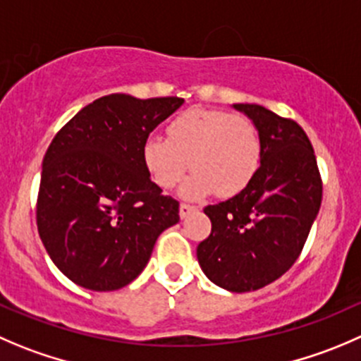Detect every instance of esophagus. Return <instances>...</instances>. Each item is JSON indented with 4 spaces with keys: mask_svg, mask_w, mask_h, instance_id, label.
Returning a JSON list of instances; mask_svg holds the SVG:
<instances>
[{
    "mask_svg": "<svg viewBox=\"0 0 361 361\" xmlns=\"http://www.w3.org/2000/svg\"><path fill=\"white\" fill-rule=\"evenodd\" d=\"M194 212H195L194 206H190V204H180V216H181V219H187V216L190 215V213H194Z\"/></svg>",
    "mask_w": 361,
    "mask_h": 361,
    "instance_id": "esophagus-1",
    "label": "esophagus"
}]
</instances>
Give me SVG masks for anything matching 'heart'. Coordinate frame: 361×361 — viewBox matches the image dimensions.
Segmentation results:
<instances>
[{
  "mask_svg": "<svg viewBox=\"0 0 361 361\" xmlns=\"http://www.w3.org/2000/svg\"><path fill=\"white\" fill-rule=\"evenodd\" d=\"M142 166L160 188H173L188 169L194 174L180 194L199 199L236 195L261 164V137L248 118L215 109H188L167 127V139L149 135L141 148Z\"/></svg>",
  "mask_w": 361,
  "mask_h": 361,
  "instance_id": "1",
  "label": "heart"
}]
</instances>
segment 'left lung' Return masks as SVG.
Masks as SVG:
<instances>
[{
  "label": "left lung",
  "mask_w": 361,
  "mask_h": 361,
  "mask_svg": "<svg viewBox=\"0 0 361 361\" xmlns=\"http://www.w3.org/2000/svg\"><path fill=\"white\" fill-rule=\"evenodd\" d=\"M233 107L257 128L261 166L240 194L206 206L212 234L197 245V261L213 284L247 293L295 264L319 213L323 185L312 145L296 121L257 104Z\"/></svg>",
  "instance_id": "8db88e82"
}]
</instances>
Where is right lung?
Returning a JSON list of instances; mask_svg holds the SVG:
<instances>
[{
    "label": "right lung",
    "instance_id": "add662e5",
    "mask_svg": "<svg viewBox=\"0 0 361 361\" xmlns=\"http://www.w3.org/2000/svg\"><path fill=\"white\" fill-rule=\"evenodd\" d=\"M183 102L113 93L80 109L52 139L42 162L38 234L59 271L80 288L130 284L157 238L180 222V202L153 183L141 148Z\"/></svg>",
    "mask_w": 361,
    "mask_h": 361
}]
</instances>
